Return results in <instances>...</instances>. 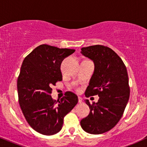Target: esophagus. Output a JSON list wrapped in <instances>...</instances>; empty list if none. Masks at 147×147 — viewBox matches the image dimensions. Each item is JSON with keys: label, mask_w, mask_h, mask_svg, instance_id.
<instances>
[{"label": "esophagus", "mask_w": 147, "mask_h": 147, "mask_svg": "<svg viewBox=\"0 0 147 147\" xmlns=\"http://www.w3.org/2000/svg\"><path fill=\"white\" fill-rule=\"evenodd\" d=\"M78 101H79V103H82V97H78Z\"/></svg>", "instance_id": "esophagus-1"}]
</instances>
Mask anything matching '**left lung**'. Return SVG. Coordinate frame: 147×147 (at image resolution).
Instances as JSON below:
<instances>
[{"instance_id": "8db88e82", "label": "left lung", "mask_w": 147, "mask_h": 147, "mask_svg": "<svg viewBox=\"0 0 147 147\" xmlns=\"http://www.w3.org/2000/svg\"><path fill=\"white\" fill-rule=\"evenodd\" d=\"M81 50L95 63V71L85 95H98L99 99L92 104L86 99L90 113L80 124L86 132L102 134L117 124L125 110L130 95L127 70L122 59L109 47L95 45Z\"/></svg>"}]
</instances>
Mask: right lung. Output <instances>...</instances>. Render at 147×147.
Listing matches in <instances>:
<instances>
[{"label":"right lung","mask_w":147,"mask_h":147,"mask_svg":"<svg viewBox=\"0 0 147 147\" xmlns=\"http://www.w3.org/2000/svg\"><path fill=\"white\" fill-rule=\"evenodd\" d=\"M75 50L40 45L23 60L17 80L18 102L29 125L36 132L52 136L61 131L63 118L78 102L68 91L57 101L52 86L62 81L61 63Z\"/></svg>","instance_id":"add662e5"}]
</instances>
